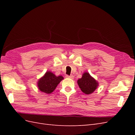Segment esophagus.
<instances>
[{"mask_svg": "<svg viewBox=\"0 0 135 135\" xmlns=\"http://www.w3.org/2000/svg\"><path fill=\"white\" fill-rule=\"evenodd\" d=\"M66 78H70V79H73L74 78V76L73 75H66Z\"/></svg>", "mask_w": 135, "mask_h": 135, "instance_id": "34e87169", "label": "esophagus"}]
</instances>
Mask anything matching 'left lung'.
Returning <instances> with one entry per match:
<instances>
[{
    "instance_id": "1",
    "label": "left lung",
    "mask_w": 135,
    "mask_h": 135,
    "mask_svg": "<svg viewBox=\"0 0 135 135\" xmlns=\"http://www.w3.org/2000/svg\"><path fill=\"white\" fill-rule=\"evenodd\" d=\"M77 82L81 91L87 95L93 93L98 86L96 80L88 73H84L82 78L78 80Z\"/></svg>"
}]
</instances>
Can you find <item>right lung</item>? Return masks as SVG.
Wrapping results in <instances>:
<instances>
[{
    "label": "right lung",
    "mask_w": 135,
    "mask_h": 135,
    "mask_svg": "<svg viewBox=\"0 0 135 135\" xmlns=\"http://www.w3.org/2000/svg\"><path fill=\"white\" fill-rule=\"evenodd\" d=\"M64 79L62 76H56L50 71H47L38 81V86L40 91L50 94L54 91L60 81Z\"/></svg>",
    "instance_id": "obj_1"
}]
</instances>
